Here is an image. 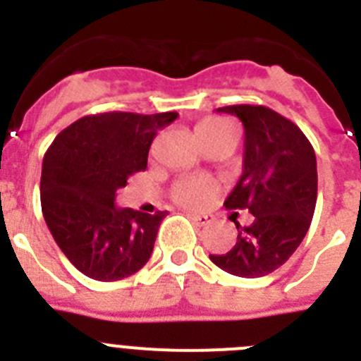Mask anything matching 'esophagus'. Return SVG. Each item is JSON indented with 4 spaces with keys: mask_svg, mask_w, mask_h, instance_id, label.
I'll return each mask as SVG.
<instances>
[{
    "mask_svg": "<svg viewBox=\"0 0 361 361\" xmlns=\"http://www.w3.org/2000/svg\"><path fill=\"white\" fill-rule=\"evenodd\" d=\"M188 216H190L197 226H208L213 222V216L212 215H202V213H193V212H188Z\"/></svg>",
    "mask_w": 361,
    "mask_h": 361,
    "instance_id": "1",
    "label": "esophagus"
}]
</instances>
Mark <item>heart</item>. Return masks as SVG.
Masks as SVG:
<instances>
[{
  "label": "heart",
  "mask_w": 361,
  "mask_h": 361,
  "mask_svg": "<svg viewBox=\"0 0 361 361\" xmlns=\"http://www.w3.org/2000/svg\"><path fill=\"white\" fill-rule=\"evenodd\" d=\"M226 123L219 119H206L197 124V137L212 135L224 128ZM219 193V186L215 180L204 175H190V177L178 178L171 188V199L177 204L190 209H200L208 206Z\"/></svg>",
  "instance_id": "heart-1"
}]
</instances>
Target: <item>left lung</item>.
Segmentation results:
<instances>
[{"label": "left lung", "instance_id": "obj_1", "mask_svg": "<svg viewBox=\"0 0 361 361\" xmlns=\"http://www.w3.org/2000/svg\"><path fill=\"white\" fill-rule=\"evenodd\" d=\"M216 111L244 124V171L226 199L228 209H250L253 224L242 228L228 253L209 255L226 273L258 279L279 269L296 251L317 206V155L307 137L275 110L235 104Z\"/></svg>", "mask_w": 361, "mask_h": 361}]
</instances>
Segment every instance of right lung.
Returning <instances> with one entry per match:
<instances>
[{"label":"right lung","mask_w":361,"mask_h":361,"mask_svg":"<svg viewBox=\"0 0 361 361\" xmlns=\"http://www.w3.org/2000/svg\"><path fill=\"white\" fill-rule=\"evenodd\" d=\"M177 111H108L72 123L47 149L41 209L59 250L88 279L123 280L152 257L166 212L117 208L116 191L146 170L157 132Z\"/></svg>","instance_id":"right-lung-1"}]
</instances>
